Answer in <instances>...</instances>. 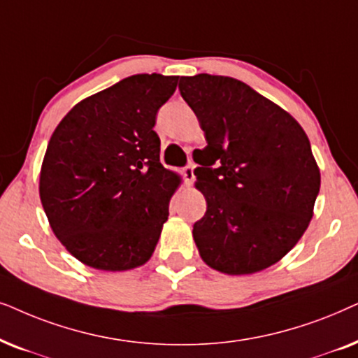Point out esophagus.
<instances>
[{
    "label": "esophagus",
    "instance_id": "obj_1",
    "mask_svg": "<svg viewBox=\"0 0 358 358\" xmlns=\"http://www.w3.org/2000/svg\"><path fill=\"white\" fill-rule=\"evenodd\" d=\"M183 178H185V183L188 185H193L194 182V165L193 164H188L187 166L183 169Z\"/></svg>",
    "mask_w": 358,
    "mask_h": 358
}]
</instances>
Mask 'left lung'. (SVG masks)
I'll return each mask as SVG.
<instances>
[{"label": "left lung", "instance_id": "8db88e82", "mask_svg": "<svg viewBox=\"0 0 358 358\" xmlns=\"http://www.w3.org/2000/svg\"><path fill=\"white\" fill-rule=\"evenodd\" d=\"M208 145L194 160L206 213L193 239L203 262L250 275L282 260L313 217L321 173L292 114L231 76L180 78Z\"/></svg>", "mask_w": 358, "mask_h": 358}]
</instances>
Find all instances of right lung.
I'll use <instances>...</instances> for the list:
<instances>
[{
	"label": "right lung",
	"mask_w": 358,
	"mask_h": 358,
	"mask_svg": "<svg viewBox=\"0 0 358 358\" xmlns=\"http://www.w3.org/2000/svg\"><path fill=\"white\" fill-rule=\"evenodd\" d=\"M178 76L132 75L66 113L47 145L39 194L62 245L104 271L144 265L182 183L160 164L157 111Z\"/></svg>",
	"instance_id": "obj_1"
}]
</instances>
